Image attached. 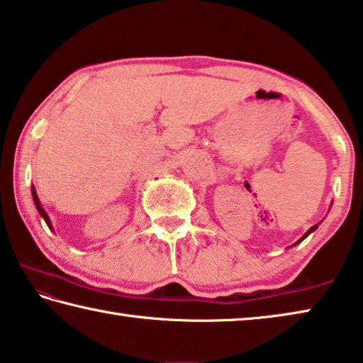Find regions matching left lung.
Listing matches in <instances>:
<instances>
[{
  "label": "left lung",
  "instance_id": "left-lung-1",
  "mask_svg": "<svg viewBox=\"0 0 363 363\" xmlns=\"http://www.w3.org/2000/svg\"><path fill=\"white\" fill-rule=\"evenodd\" d=\"M320 223H322V220H320ZM320 223H318V224H315V225H312V227H311V229H309V230H307V232L304 233V235H303V237H301V238H299V240H298L296 243H294V245H298L299 242H303V240H304V238H306L307 235H309V233H312V232H314V230L317 229V227H318V225H320ZM294 245H293V247H294Z\"/></svg>",
  "mask_w": 363,
  "mask_h": 363
}]
</instances>
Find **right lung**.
<instances>
[{
  "mask_svg": "<svg viewBox=\"0 0 363 363\" xmlns=\"http://www.w3.org/2000/svg\"><path fill=\"white\" fill-rule=\"evenodd\" d=\"M32 195H33V201H35V206H36V210H38V213H40V216L45 219V223L48 224V227L51 230H54L52 229V224H51V219H49V216H48V213H46V210L45 208H43V205H41V201H40V199H38V195H36V190H35V187L32 186Z\"/></svg>",
  "mask_w": 363,
  "mask_h": 363,
  "instance_id": "right-lung-1",
  "label": "right lung"
}]
</instances>
